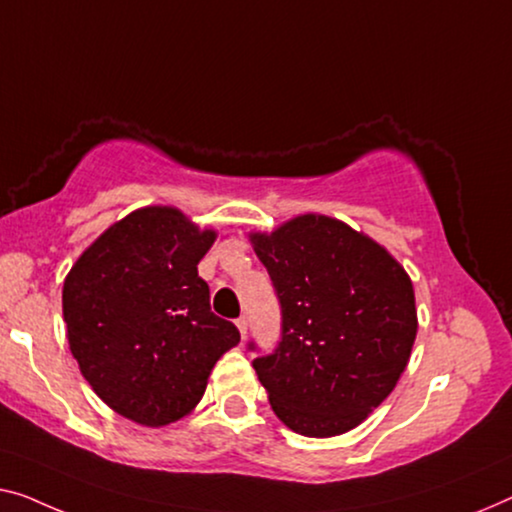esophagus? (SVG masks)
Wrapping results in <instances>:
<instances>
[{
	"mask_svg": "<svg viewBox=\"0 0 512 512\" xmlns=\"http://www.w3.org/2000/svg\"><path fill=\"white\" fill-rule=\"evenodd\" d=\"M236 329H239L241 335L248 333V317L246 315H241L239 319H236Z\"/></svg>",
	"mask_w": 512,
	"mask_h": 512,
	"instance_id": "1",
	"label": "esophagus"
}]
</instances>
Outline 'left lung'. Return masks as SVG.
I'll return each instance as SVG.
<instances>
[{
    "instance_id": "left-lung-1",
    "label": "left lung",
    "mask_w": 512,
    "mask_h": 512,
    "mask_svg": "<svg viewBox=\"0 0 512 512\" xmlns=\"http://www.w3.org/2000/svg\"><path fill=\"white\" fill-rule=\"evenodd\" d=\"M250 241L280 303V342L253 361L273 411L305 437L352 430L407 368L418 329L409 276L379 243L326 216Z\"/></svg>"
}]
</instances>
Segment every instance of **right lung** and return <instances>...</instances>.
Segmentation results:
<instances>
[{
    "mask_svg": "<svg viewBox=\"0 0 512 512\" xmlns=\"http://www.w3.org/2000/svg\"><path fill=\"white\" fill-rule=\"evenodd\" d=\"M216 232L181 211H133L98 236L64 282L71 354L98 398L149 427L183 418L202 400L211 368L241 340L213 315L197 276Z\"/></svg>",
    "mask_w": 512,
    "mask_h": 512,
    "instance_id": "1",
    "label": "right lung"
}]
</instances>
